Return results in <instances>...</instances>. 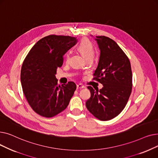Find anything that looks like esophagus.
I'll use <instances>...</instances> for the list:
<instances>
[{
  "mask_svg": "<svg viewBox=\"0 0 158 158\" xmlns=\"http://www.w3.org/2000/svg\"><path fill=\"white\" fill-rule=\"evenodd\" d=\"M82 88H85V86H83V85H82L81 84H79V85H77V89H82Z\"/></svg>",
  "mask_w": 158,
  "mask_h": 158,
  "instance_id": "obj_1",
  "label": "esophagus"
}]
</instances>
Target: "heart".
I'll return each mask as SVG.
<instances>
[{"mask_svg": "<svg viewBox=\"0 0 158 158\" xmlns=\"http://www.w3.org/2000/svg\"><path fill=\"white\" fill-rule=\"evenodd\" d=\"M78 50L81 53V54L83 56V57L86 59L88 57H92L94 56V48L92 45V44L90 42V41L87 40L85 39L81 41L78 46ZM66 60H67L69 57V54L67 53L66 54L65 56Z\"/></svg>", "mask_w": 158, "mask_h": 158, "instance_id": "b5f03b06", "label": "heart"}]
</instances>
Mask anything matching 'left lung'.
<instances>
[{
	"instance_id": "8db88e82",
	"label": "left lung",
	"mask_w": 158,
	"mask_h": 158,
	"mask_svg": "<svg viewBox=\"0 0 158 158\" xmlns=\"http://www.w3.org/2000/svg\"><path fill=\"white\" fill-rule=\"evenodd\" d=\"M100 57L94 80L102 84V89L88 86L91 97L86 102L88 110L100 120L118 116L126 106L132 91V71L129 58L112 39L96 36Z\"/></svg>"
}]
</instances>
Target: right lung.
I'll return each mask as SVG.
<instances>
[{
	"label": "right lung",
	"instance_id": "add662e5",
	"mask_svg": "<svg viewBox=\"0 0 158 158\" xmlns=\"http://www.w3.org/2000/svg\"><path fill=\"white\" fill-rule=\"evenodd\" d=\"M77 38L49 35L32 47L23 62L20 80L23 94L37 114L51 118L64 110L76 89L73 82L57 85L55 75L63 55L76 45Z\"/></svg>",
	"mask_w": 158,
	"mask_h": 158
}]
</instances>
